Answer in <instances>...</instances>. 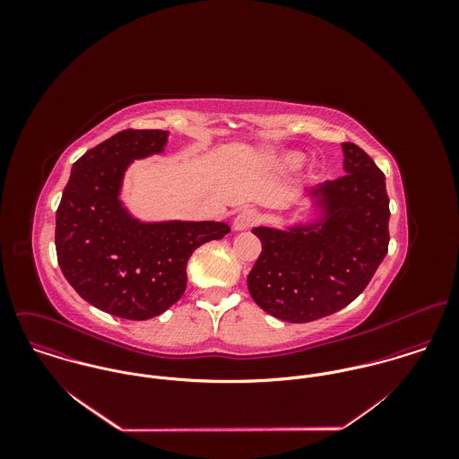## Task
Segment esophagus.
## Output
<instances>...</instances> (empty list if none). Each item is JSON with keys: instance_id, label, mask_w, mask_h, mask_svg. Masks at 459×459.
Instances as JSON below:
<instances>
[{"instance_id": "1", "label": "esophagus", "mask_w": 459, "mask_h": 459, "mask_svg": "<svg viewBox=\"0 0 459 459\" xmlns=\"http://www.w3.org/2000/svg\"><path fill=\"white\" fill-rule=\"evenodd\" d=\"M258 219H260V215H258L256 210L246 208V210H242V212L235 217V221H233V230H235V231H246V230L253 228V226L258 222Z\"/></svg>"}]
</instances>
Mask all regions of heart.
I'll list each match as a JSON object with an SVG mask.
<instances>
[{
  "label": "heart",
  "instance_id": "heart-1",
  "mask_svg": "<svg viewBox=\"0 0 459 459\" xmlns=\"http://www.w3.org/2000/svg\"><path fill=\"white\" fill-rule=\"evenodd\" d=\"M304 159L306 157L300 152H286V153H282L277 159V164L282 169H297V168H300L304 164Z\"/></svg>",
  "mask_w": 459,
  "mask_h": 459
}]
</instances>
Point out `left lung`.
Wrapping results in <instances>:
<instances>
[{"mask_svg":"<svg viewBox=\"0 0 459 459\" xmlns=\"http://www.w3.org/2000/svg\"><path fill=\"white\" fill-rule=\"evenodd\" d=\"M344 175L307 189L313 217L258 226L262 255L247 286L264 313L290 324L320 320L355 300L389 246L385 175L357 144L342 143Z\"/></svg>","mask_w":459,"mask_h":459,"instance_id":"8db88e82","label":"left lung"}]
</instances>
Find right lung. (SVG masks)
<instances>
[{
  "label": "right lung",
  "instance_id": "right-lung-1",
  "mask_svg": "<svg viewBox=\"0 0 459 459\" xmlns=\"http://www.w3.org/2000/svg\"><path fill=\"white\" fill-rule=\"evenodd\" d=\"M168 131H122L74 162L56 210V255L70 286L126 320L159 316L186 291L199 246L230 233L217 221H141L122 199L134 160L159 155Z\"/></svg>",
  "mask_w": 459,
  "mask_h": 459
}]
</instances>
